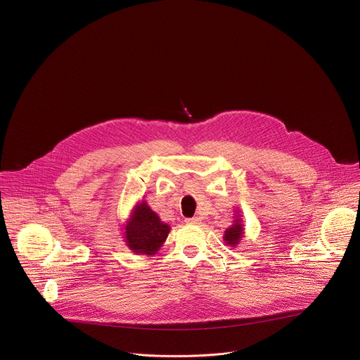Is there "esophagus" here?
<instances>
[{"label": "esophagus", "mask_w": 360, "mask_h": 360, "mask_svg": "<svg viewBox=\"0 0 360 360\" xmlns=\"http://www.w3.org/2000/svg\"><path fill=\"white\" fill-rule=\"evenodd\" d=\"M199 218H188V219H185V222L186 224H199Z\"/></svg>", "instance_id": "obj_1"}]
</instances>
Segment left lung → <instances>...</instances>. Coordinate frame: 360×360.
Returning a JSON list of instances; mask_svg holds the SVG:
<instances>
[{
    "mask_svg": "<svg viewBox=\"0 0 360 360\" xmlns=\"http://www.w3.org/2000/svg\"><path fill=\"white\" fill-rule=\"evenodd\" d=\"M243 224H242V218L240 215H235V221L233 224L225 231V235H224V240L228 246L231 248H236L238 243L240 242V239L243 238Z\"/></svg>",
    "mask_w": 360,
    "mask_h": 360,
    "instance_id": "8db88e82",
    "label": "left lung"
}]
</instances>
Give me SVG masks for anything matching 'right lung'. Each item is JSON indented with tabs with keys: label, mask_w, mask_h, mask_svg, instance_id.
<instances>
[{
	"label": "right lung",
	"mask_w": 360,
	"mask_h": 360,
	"mask_svg": "<svg viewBox=\"0 0 360 360\" xmlns=\"http://www.w3.org/2000/svg\"><path fill=\"white\" fill-rule=\"evenodd\" d=\"M171 226L160 219L146 200L138 202L124 225L125 245L136 255L153 256L168 238Z\"/></svg>",
	"instance_id": "obj_1"
}]
</instances>
